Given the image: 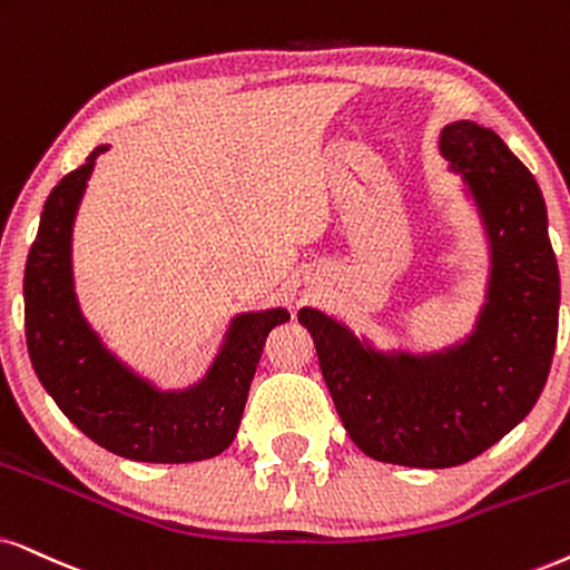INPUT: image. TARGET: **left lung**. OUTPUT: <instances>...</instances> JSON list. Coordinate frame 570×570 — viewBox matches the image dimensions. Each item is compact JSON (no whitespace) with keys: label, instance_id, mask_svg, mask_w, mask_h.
I'll return each instance as SVG.
<instances>
[{"label":"left lung","instance_id":"1","mask_svg":"<svg viewBox=\"0 0 570 570\" xmlns=\"http://www.w3.org/2000/svg\"><path fill=\"white\" fill-rule=\"evenodd\" d=\"M439 149L463 173L492 247L476 331L442 352L384 355L321 309H299L352 442L410 468L468 463L513 431L537 405L558 342L560 276L534 176L473 120L444 126Z\"/></svg>","mask_w":570,"mask_h":570}]
</instances>
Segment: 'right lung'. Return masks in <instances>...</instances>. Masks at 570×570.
<instances>
[{"mask_svg": "<svg viewBox=\"0 0 570 570\" xmlns=\"http://www.w3.org/2000/svg\"><path fill=\"white\" fill-rule=\"evenodd\" d=\"M70 170L45 202L26 263V344L41 386L91 442L139 463H194L234 442L265 338L289 321L284 307L232 321L226 342L197 386L157 389L99 342L78 307L70 236L94 160Z\"/></svg>", "mask_w": 570, "mask_h": 570, "instance_id": "1", "label": "right lung"}]
</instances>
